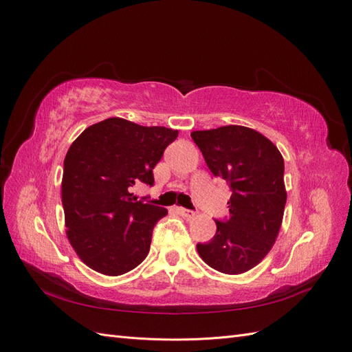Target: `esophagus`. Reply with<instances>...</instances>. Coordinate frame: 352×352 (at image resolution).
Returning a JSON list of instances; mask_svg holds the SVG:
<instances>
[{
	"mask_svg": "<svg viewBox=\"0 0 352 352\" xmlns=\"http://www.w3.org/2000/svg\"><path fill=\"white\" fill-rule=\"evenodd\" d=\"M177 210V212L179 214H182L184 217H186V219H194L197 214L194 211H190V210H186V208H184V207H177L176 208Z\"/></svg>",
	"mask_w": 352,
	"mask_h": 352,
	"instance_id": "obj_1",
	"label": "esophagus"
}]
</instances>
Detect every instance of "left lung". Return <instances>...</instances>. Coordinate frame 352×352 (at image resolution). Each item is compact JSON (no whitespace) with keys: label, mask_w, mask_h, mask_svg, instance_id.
<instances>
[{"label":"left lung","mask_w":352,"mask_h":352,"mask_svg":"<svg viewBox=\"0 0 352 352\" xmlns=\"http://www.w3.org/2000/svg\"><path fill=\"white\" fill-rule=\"evenodd\" d=\"M211 173L232 189L229 217L216 220V235L197 243L199 257L226 274L255 267L279 235L286 204L283 157L270 140L230 124L190 133Z\"/></svg>","instance_id":"1"}]
</instances>
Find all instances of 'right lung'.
<instances>
[{
  "label": "right lung",
  "mask_w": 352,
  "mask_h": 352,
  "mask_svg": "<svg viewBox=\"0 0 352 352\" xmlns=\"http://www.w3.org/2000/svg\"><path fill=\"white\" fill-rule=\"evenodd\" d=\"M179 132L110 117L87 127L65 158L61 202L69 242L92 270L120 276L150 251L167 210L136 201L131 188L154 185L153 168Z\"/></svg>",
  "instance_id": "add662e5"
}]
</instances>
